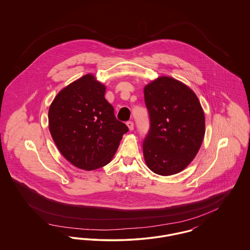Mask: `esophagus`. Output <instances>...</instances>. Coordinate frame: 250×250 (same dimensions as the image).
Segmentation results:
<instances>
[{
  "label": "esophagus",
  "instance_id": "obj_1",
  "mask_svg": "<svg viewBox=\"0 0 250 250\" xmlns=\"http://www.w3.org/2000/svg\"><path fill=\"white\" fill-rule=\"evenodd\" d=\"M126 125H127V127H128V129H129V130L132 131L134 129V124H133V122L128 121V122L126 123Z\"/></svg>",
  "mask_w": 250,
  "mask_h": 250
}]
</instances>
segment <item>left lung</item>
<instances>
[{
  "label": "left lung",
  "instance_id": "obj_1",
  "mask_svg": "<svg viewBox=\"0 0 250 250\" xmlns=\"http://www.w3.org/2000/svg\"><path fill=\"white\" fill-rule=\"evenodd\" d=\"M150 131L143 142L147 167L169 176L184 170L198 154L205 134L201 102L188 85L161 76L144 87Z\"/></svg>",
  "mask_w": 250,
  "mask_h": 250
}]
</instances>
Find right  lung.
<instances>
[{"label": "right lung", "mask_w": 250, "mask_h": 250, "mask_svg": "<svg viewBox=\"0 0 250 250\" xmlns=\"http://www.w3.org/2000/svg\"><path fill=\"white\" fill-rule=\"evenodd\" d=\"M105 92L95 75L86 74L62 88L48 108V128L57 148L84 170L108 164L128 131L116 119Z\"/></svg>", "instance_id": "1"}]
</instances>
